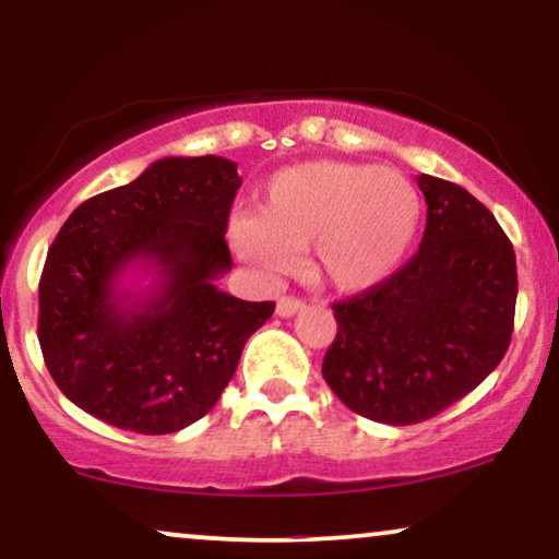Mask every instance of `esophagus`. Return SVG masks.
Segmentation results:
<instances>
[{
  "instance_id": "esophagus-1",
  "label": "esophagus",
  "mask_w": 559,
  "mask_h": 559,
  "mask_svg": "<svg viewBox=\"0 0 559 559\" xmlns=\"http://www.w3.org/2000/svg\"><path fill=\"white\" fill-rule=\"evenodd\" d=\"M304 309V301L301 299H294V296H281L278 304H275V311H278V317H294L296 311Z\"/></svg>"
}]
</instances>
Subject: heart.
<instances>
[{"mask_svg": "<svg viewBox=\"0 0 559 559\" xmlns=\"http://www.w3.org/2000/svg\"><path fill=\"white\" fill-rule=\"evenodd\" d=\"M421 222V197L404 174L368 163L309 160L281 168L258 193L255 214H235L227 240L263 275H284L311 248L319 278L345 294L383 284Z\"/></svg>", "mask_w": 559, "mask_h": 559, "instance_id": "b5f03b06", "label": "heart"}]
</instances>
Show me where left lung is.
I'll return each instance as SVG.
<instances>
[{
	"label": "left lung",
	"mask_w": 559,
	"mask_h": 559,
	"mask_svg": "<svg viewBox=\"0 0 559 559\" xmlns=\"http://www.w3.org/2000/svg\"><path fill=\"white\" fill-rule=\"evenodd\" d=\"M427 227L416 255L383 284L332 304L337 337L322 376L355 414L419 424L467 396L506 355L516 255L463 186L421 174Z\"/></svg>",
	"instance_id": "obj_1"
}]
</instances>
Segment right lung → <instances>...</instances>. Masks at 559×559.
Masks as SVG:
<instances>
[{"mask_svg":"<svg viewBox=\"0 0 559 559\" xmlns=\"http://www.w3.org/2000/svg\"><path fill=\"white\" fill-rule=\"evenodd\" d=\"M240 183L219 155L160 158L73 210L37 292V340L66 399L138 435L212 412L275 309L217 288L233 267L225 233ZM130 266L151 272L152 286L124 287Z\"/></svg>","mask_w":559,"mask_h":559,"instance_id":"add662e5","label":"right lung"}]
</instances>
